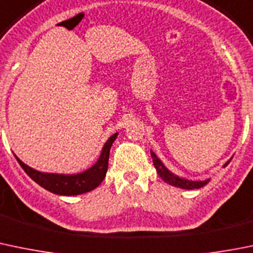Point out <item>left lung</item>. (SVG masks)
Wrapping results in <instances>:
<instances>
[{"instance_id":"8db88e82","label":"left lung","mask_w":253,"mask_h":253,"mask_svg":"<svg viewBox=\"0 0 253 253\" xmlns=\"http://www.w3.org/2000/svg\"><path fill=\"white\" fill-rule=\"evenodd\" d=\"M151 156H152V159H153L154 168L157 169V173H158L159 176H161L167 184H169V185L176 186V188H180V189H188V190H192V189L202 188V186L207 185V184L210 181V179H207V180H189V179L180 178V176L171 173V171L169 170L163 163H162L161 159L156 156V153H154L153 151H151ZM229 163L230 161H227L224 167H226Z\"/></svg>"}]
</instances>
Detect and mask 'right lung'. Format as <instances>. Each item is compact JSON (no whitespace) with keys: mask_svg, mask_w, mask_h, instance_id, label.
Returning a JSON list of instances; mask_svg holds the SVG:
<instances>
[{"mask_svg":"<svg viewBox=\"0 0 253 253\" xmlns=\"http://www.w3.org/2000/svg\"><path fill=\"white\" fill-rule=\"evenodd\" d=\"M116 133L112 134L106 143L102 147L101 154L99 159L92 167H90L86 170L78 174H56V173H44V171L36 170L29 166L24 164L17 156H14L18 161L19 166L23 168V170L36 181L42 188L46 189L50 193L58 195H79L84 193L91 192L95 188L101 184L104 178L106 176L107 167H109V156L110 149L112 143L117 137Z\"/></svg>","mask_w":253,"mask_h":253,"instance_id":"right-lung-1","label":"right lung"}]
</instances>
